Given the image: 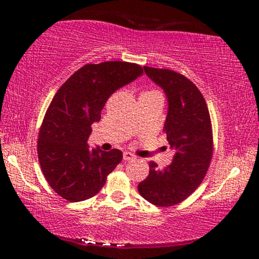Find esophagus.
Instances as JSON below:
<instances>
[{
    "label": "esophagus",
    "instance_id": "esophagus-1",
    "mask_svg": "<svg viewBox=\"0 0 259 259\" xmlns=\"http://www.w3.org/2000/svg\"><path fill=\"white\" fill-rule=\"evenodd\" d=\"M123 158L124 160H133L135 159V154H133L132 152H124Z\"/></svg>",
    "mask_w": 259,
    "mask_h": 259
}]
</instances>
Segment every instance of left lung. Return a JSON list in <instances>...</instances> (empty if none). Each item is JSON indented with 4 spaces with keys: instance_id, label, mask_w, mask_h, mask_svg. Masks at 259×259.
Masks as SVG:
<instances>
[{
    "instance_id": "left-lung-1",
    "label": "left lung",
    "mask_w": 259,
    "mask_h": 259,
    "mask_svg": "<svg viewBox=\"0 0 259 259\" xmlns=\"http://www.w3.org/2000/svg\"><path fill=\"white\" fill-rule=\"evenodd\" d=\"M144 69L167 97L164 133L174 158L163 169L151 162L150 174L138 190L152 204L174 206L197 189L209 167L213 153L209 112L200 90L184 75L169 69Z\"/></svg>"
}]
</instances>
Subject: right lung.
<instances>
[{"instance_id": "1", "label": "right lung", "mask_w": 259, "mask_h": 259, "mask_svg": "<svg viewBox=\"0 0 259 259\" xmlns=\"http://www.w3.org/2000/svg\"><path fill=\"white\" fill-rule=\"evenodd\" d=\"M142 74L139 64L127 62L86 64L55 95L38 134L37 154L47 183L65 200L80 202L99 194L123 159L121 151L90 147L88 140L108 97Z\"/></svg>"}]
</instances>
